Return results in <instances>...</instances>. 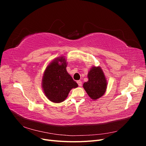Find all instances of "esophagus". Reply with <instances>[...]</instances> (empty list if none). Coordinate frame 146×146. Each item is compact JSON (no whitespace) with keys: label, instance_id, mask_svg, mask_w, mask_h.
<instances>
[{"label":"esophagus","instance_id":"34e87169","mask_svg":"<svg viewBox=\"0 0 146 146\" xmlns=\"http://www.w3.org/2000/svg\"><path fill=\"white\" fill-rule=\"evenodd\" d=\"M77 83H78V86H82V82L80 81V80H77Z\"/></svg>","mask_w":146,"mask_h":146}]
</instances>
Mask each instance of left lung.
I'll list each match as a JSON object with an SVG mask.
<instances>
[{"instance_id":"8db88e82","label":"left lung","mask_w":146,"mask_h":146,"mask_svg":"<svg viewBox=\"0 0 146 146\" xmlns=\"http://www.w3.org/2000/svg\"><path fill=\"white\" fill-rule=\"evenodd\" d=\"M88 77V81L83 84L84 89L92 99L100 98L104 94L107 85L102 70L99 67H92Z\"/></svg>"}]
</instances>
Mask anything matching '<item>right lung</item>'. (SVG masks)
Listing matches in <instances>:
<instances>
[{
    "label": "right lung",
    "mask_w": 146,
    "mask_h": 146,
    "mask_svg": "<svg viewBox=\"0 0 146 146\" xmlns=\"http://www.w3.org/2000/svg\"><path fill=\"white\" fill-rule=\"evenodd\" d=\"M66 66L65 58L61 56L52 61L44 74L43 90L48 99L53 102L60 103L64 101L71 89L78 86L76 82L68 73Z\"/></svg>",
    "instance_id": "right-lung-1"
}]
</instances>
